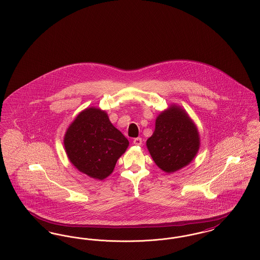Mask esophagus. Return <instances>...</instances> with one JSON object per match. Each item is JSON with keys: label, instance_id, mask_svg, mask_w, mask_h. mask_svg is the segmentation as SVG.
Instances as JSON below:
<instances>
[{"label": "esophagus", "instance_id": "34e87169", "mask_svg": "<svg viewBox=\"0 0 260 260\" xmlns=\"http://www.w3.org/2000/svg\"><path fill=\"white\" fill-rule=\"evenodd\" d=\"M133 142H134V144L136 145V146H140L142 144V139L140 137H137V138L134 139Z\"/></svg>", "mask_w": 260, "mask_h": 260}]
</instances>
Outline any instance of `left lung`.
Returning a JSON list of instances; mask_svg holds the SVG:
<instances>
[{"instance_id": "1", "label": "left lung", "mask_w": 260, "mask_h": 260, "mask_svg": "<svg viewBox=\"0 0 260 260\" xmlns=\"http://www.w3.org/2000/svg\"><path fill=\"white\" fill-rule=\"evenodd\" d=\"M146 146L161 171L177 172L193 161L198 153L197 125L183 108L172 104L156 118L155 131L147 139Z\"/></svg>"}]
</instances>
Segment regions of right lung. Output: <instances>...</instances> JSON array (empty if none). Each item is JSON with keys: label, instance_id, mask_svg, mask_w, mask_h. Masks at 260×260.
Segmentation results:
<instances>
[{"label": "right lung", "instance_id": "1", "mask_svg": "<svg viewBox=\"0 0 260 260\" xmlns=\"http://www.w3.org/2000/svg\"><path fill=\"white\" fill-rule=\"evenodd\" d=\"M64 148L71 164L87 176L103 180L128 147V140L112 124L107 113L96 107L80 112L68 126Z\"/></svg>", "mask_w": 260, "mask_h": 260}]
</instances>
